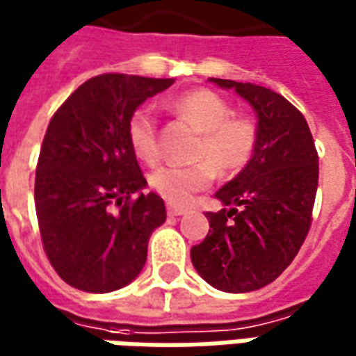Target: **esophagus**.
I'll return each mask as SVG.
<instances>
[{
	"mask_svg": "<svg viewBox=\"0 0 356 356\" xmlns=\"http://www.w3.org/2000/svg\"><path fill=\"white\" fill-rule=\"evenodd\" d=\"M183 213H185V209L183 208H177V206H171V204H168V216L177 217V216H183Z\"/></svg>",
	"mask_w": 356,
	"mask_h": 356,
	"instance_id": "1",
	"label": "esophagus"
}]
</instances>
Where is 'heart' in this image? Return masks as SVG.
<instances>
[{
  "mask_svg": "<svg viewBox=\"0 0 356 356\" xmlns=\"http://www.w3.org/2000/svg\"><path fill=\"white\" fill-rule=\"evenodd\" d=\"M170 108L202 131L194 150V158L200 162L160 165L150 173V186L173 206H186L194 194L211 185L216 170L221 175H236L252 162L259 127L252 118L234 116L231 104L211 89H193L179 95L170 102ZM127 140L140 160H158V118L148 106H140L129 116Z\"/></svg>",
  "mask_w": 356,
  "mask_h": 356,
  "instance_id": "heart-1",
  "label": "heart"
}]
</instances>
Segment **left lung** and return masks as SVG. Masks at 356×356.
Wrapping results in <instances>:
<instances>
[{
    "label": "left lung",
    "instance_id": "left-lung-1",
    "mask_svg": "<svg viewBox=\"0 0 356 356\" xmlns=\"http://www.w3.org/2000/svg\"><path fill=\"white\" fill-rule=\"evenodd\" d=\"M257 112L252 162L219 188L221 211H208L209 232L191 250L194 268L213 288L259 290L282 275L303 246L318 186V154L307 120L290 101L261 86L211 78Z\"/></svg>",
    "mask_w": 356,
    "mask_h": 356
}]
</instances>
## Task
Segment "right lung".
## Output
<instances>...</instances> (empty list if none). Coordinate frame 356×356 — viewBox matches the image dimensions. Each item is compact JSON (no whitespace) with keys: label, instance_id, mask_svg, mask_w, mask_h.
<instances>
[{"label":"right lung","instance_id":"right-lung-1","mask_svg":"<svg viewBox=\"0 0 356 356\" xmlns=\"http://www.w3.org/2000/svg\"><path fill=\"white\" fill-rule=\"evenodd\" d=\"M171 78L101 74L51 118L35 168L34 202L47 259L72 288H124L147 261L148 238L165 221L163 200L127 140L135 108Z\"/></svg>","mask_w":356,"mask_h":356}]
</instances>
